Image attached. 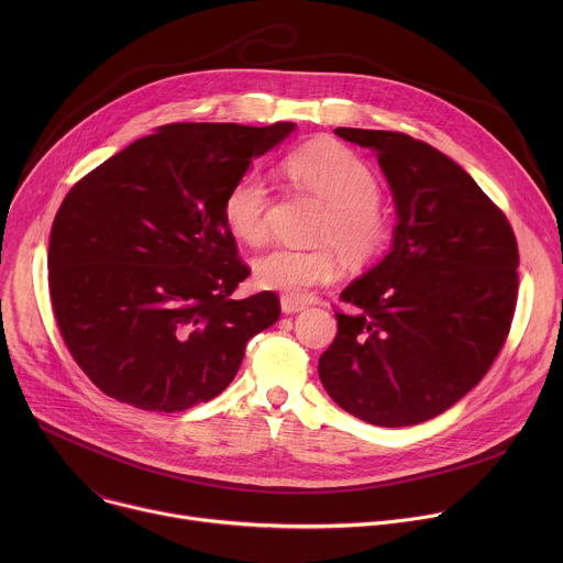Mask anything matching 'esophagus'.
I'll return each mask as SVG.
<instances>
[{"mask_svg":"<svg viewBox=\"0 0 563 563\" xmlns=\"http://www.w3.org/2000/svg\"><path fill=\"white\" fill-rule=\"evenodd\" d=\"M307 305L305 302H300L298 298H291V296H283L280 298V309L285 311V313H298V311H302Z\"/></svg>","mask_w":563,"mask_h":563,"instance_id":"esophagus-1","label":"esophagus"}]
</instances>
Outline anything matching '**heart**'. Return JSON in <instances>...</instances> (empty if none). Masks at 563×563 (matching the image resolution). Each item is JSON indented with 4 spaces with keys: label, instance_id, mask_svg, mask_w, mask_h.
Returning <instances> with one entry per match:
<instances>
[{
    "label": "heart",
    "instance_id": "b5f03b06",
    "mask_svg": "<svg viewBox=\"0 0 563 563\" xmlns=\"http://www.w3.org/2000/svg\"><path fill=\"white\" fill-rule=\"evenodd\" d=\"M285 167L300 187L328 205V213L316 231L318 243L328 245L316 250L278 247L258 256L252 265L258 287L294 298L339 278L341 261L335 246L352 263L372 258L385 243L389 220L378 200L374 172L347 146L313 142L291 153ZM267 180L252 169L229 187L222 218L238 240L261 245L267 235Z\"/></svg>",
    "mask_w": 563,
    "mask_h": 563
}]
</instances>
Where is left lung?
I'll use <instances>...</instances> for the list:
<instances>
[{"label": "left lung", "instance_id": "1", "mask_svg": "<svg viewBox=\"0 0 563 563\" xmlns=\"http://www.w3.org/2000/svg\"><path fill=\"white\" fill-rule=\"evenodd\" d=\"M389 185L391 247L341 291L339 332L318 358L334 404L356 419L404 428L450 410L495 363L517 302L510 222L454 159L396 131L347 129Z\"/></svg>", "mask_w": 563, "mask_h": 563}]
</instances>
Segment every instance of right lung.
<instances>
[{
  "instance_id": "1",
  "label": "right lung",
  "mask_w": 563,
  "mask_h": 563,
  "mask_svg": "<svg viewBox=\"0 0 563 563\" xmlns=\"http://www.w3.org/2000/svg\"><path fill=\"white\" fill-rule=\"evenodd\" d=\"M294 129L167 124L68 191L51 229V300L68 352L107 396L148 412L207 404L276 323V294L231 298L250 269L222 202Z\"/></svg>"
}]
</instances>
